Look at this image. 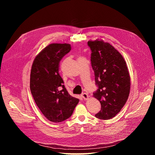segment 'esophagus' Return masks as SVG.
Instances as JSON below:
<instances>
[{
	"label": "esophagus",
	"instance_id": "34e87169",
	"mask_svg": "<svg viewBox=\"0 0 155 155\" xmlns=\"http://www.w3.org/2000/svg\"><path fill=\"white\" fill-rule=\"evenodd\" d=\"M81 97H82L83 98V99L85 100H87L88 98V94H87V93H85V92L82 94H81Z\"/></svg>",
	"mask_w": 155,
	"mask_h": 155
}]
</instances>
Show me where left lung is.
Here are the masks:
<instances>
[{"label":"left lung","mask_w":155,"mask_h":155,"mask_svg":"<svg viewBox=\"0 0 155 155\" xmlns=\"http://www.w3.org/2000/svg\"><path fill=\"white\" fill-rule=\"evenodd\" d=\"M91 50V65L97 87L93 96L100 102L101 110L95 116L109 120L120 112L128 99L130 79L122 55L109 43L88 41Z\"/></svg>","instance_id":"1"}]
</instances>
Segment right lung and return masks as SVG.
Wrapping results in <instances>:
<instances>
[{"label": "right lung", "instance_id": "1", "mask_svg": "<svg viewBox=\"0 0 155 155\" xmlns=\"http://www.w3.org/2000/svg\"><path fill=\"white\" fill-rule=\"evenodd\" d=\"M71 50L69 44H50L36 56L30 74V91L48 120L58 123L72 116L78 98L70 96L59 74V62Z\"/></svg>", "mask_w": 155, "mask_h": 155}]
</instances>
